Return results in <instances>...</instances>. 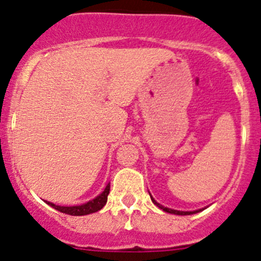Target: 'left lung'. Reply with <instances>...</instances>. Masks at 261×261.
<instances>
[{"label":"left lung","mask_w":261,"mask_h":261,"mask_svg":"<svg viewBox=\"0 0 261 261\" xmlns=\"http://www.w3.org/2000/svg\"><path fill=\"white\" fill-rule=\"evenodd\" d=\"M149 196H151V200L152 202L154 203L155 206H158L161 210H163L164 212H168V214H173V215H180V216H187V215H194V214H197V212L202 211V210H205L206 207L203 208H199V210H195V211H179V210H173V208H169V207H166V206L161 205L160 202H157L155 200L153 199V196L151 195V193H149Z\"/></svg>","instance_id":"obj_1"}]
</instances>
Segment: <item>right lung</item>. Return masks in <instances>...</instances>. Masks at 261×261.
I'll return each mask as SVG.
<instances>
[{"label": "right lung", "mask_w": 261, "mask_h": 261, "mask_svg": "<svg viewBox=\"0 0 261 261\" xmlns=\"http://www.w3.org/2000/svg\"><path fill=\"white\" fill-rule=\"evenodd\" d=\"M110 191V182H108L107 187L104 188V190L101 191L98 196H95L93 200H89L88 202L82 203V205H74V206H60V205H55V203L46 201L44 200L45 202L47 203L49 206H51L53 208L58 210V211L62 212V214L66 215H71V216H85V215H89L93 214V212L99 211L104 207V205L107 203L108 200V195H109Z\"/></svg>", "instance_id": "1"}]
</instances>
